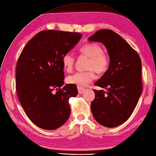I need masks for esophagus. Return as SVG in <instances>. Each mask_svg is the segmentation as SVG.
Segmentation results:
<instances>
[{"instance_id": "obj_1", "label": "esophagus", "mask_w": 156, "mask_h": 156, "mask_svg": "<svg viewBox=\"0 0 156 156\" xmlns=\"http://www.w3.org/2000/svg\"><path fill=\"white\" fill-rule=\"evenodd\" d=\"M77 89H78V92L79 94H82L83 92L85 91V88L81 87H77Z\"/></svg>"}]
</instances>
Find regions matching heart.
I'll list each match as a JSON object with an SVG mask.
<instances>
[{"label":"heart","instance_id":"obj_1","mask_svg":"<svg viewBox=\"0 0 156 156\" xmlns=\"http://www.w3.org/2000/svg\"><path fill=\"white\" fill-rule=\"evenodd\" d=\"M79 51L90 58L87 64V69L89 70L69 75L67 81L70 84L83 87L94 81L96 77L95 71L98 73L106 72L109 66V58L107 54L103 52L102 47L96 43L84 45L80 48ZM62 63L66 71H72L75 64V58L73 54L69 52L64 54L62 58Z\"/></svg>","mask_w":156,"mask_h":156}]
</instances>
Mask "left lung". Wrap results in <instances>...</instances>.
<instances>
[{
    "label": "left lung",
    "mask_w": 156,
    "mask_h": 156,
    "mask_svg": "<svg viewBox=\"0 0 156 156\" xmlns=\"http://www.w3.org/2000/svg\"><path fill=\"white\" fill-rule=\"evenodd\" d=\"M88 41L102 43L109 56L108 69L96 81L90 108L98 123L107 127L123 124L131 115L142 91L140 58L123 38L109 29H100Z\"/></svg>",
    "instance_id": "1"
}]
</instances>
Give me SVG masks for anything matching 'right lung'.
Returning <instances> with one entry per match:
<instances>
[{"instance_id":"1","label":"right lung","mask_w":156,"mask_h":156,"mask_svg":"<svg viewBox=\"0 0 156 156\" xmlns=\"http://www.w3.org/2000/svg\"><path fill=\"white\" fill-rule=\"evenodd\" d=\"M82 35L58 30L38 33L25 46L16 66L18 99L33 123L46 130L56 129L69 119V99L77 94L76 85H64L62 58Z\"/></svg>"}]
</instances>
